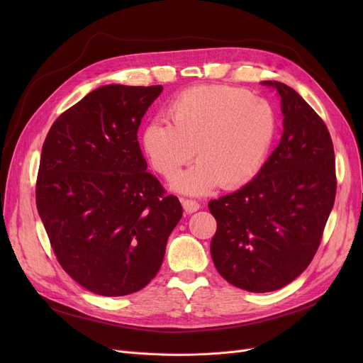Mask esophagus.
I'll use <instances>...</instances> for the list:
<instances>
[{
    "mask_svg": "<svg viewBox=\"0 0 363 363\" xmlns=\"http://www.w3.org/2000/svg\"><path fill=\"white\" fill-rule=\"evenodd\" d=\"M182 207H184V211H185L186 213H194V212H197L199 208H200V204H199L196 200L184 199V200H182Z\"/></svg>",
    "mask_w": 363,
    "mask_h": 363,
    "instance_id": "esophagus-1",
    "label": "esophagus"
}]
</instances>
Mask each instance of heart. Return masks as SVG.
Wrapping results in <instances>:
<instances>
[{
    "label": "heart",
    "mask_w": 363,
    "mask_h": 363,
    "mask_svg": "<svg viewBox=\"0 0 363 363\" xmlns=\"http://www.w3.org/2000/svg\"><path fill=\"white\" fill-rule=\"evenodd\" d=\"M169 123L155 121L143 132L145 156L159 175L175 179V189L203 196L220 182L237 186L263 166L277 135L272 104L247 89L203 85L181 92L167 107Z\"/></svg>",
    "instance_id": "obj_1"
}]
</instances>
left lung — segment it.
Wrapping results in <instances>:
<instances>
[{
  "label": "left lung",
  "instance_id": "1",
  "mask_svg": "<svg viewBox=\"0 0 363 363\" xmlns=\"http://www.w3.org/2000/svg\"><path fill=\"white\" fill-rule=\"evenodd\" d=\"M263 85L274 86L281 97V141L256 178L208 203L218 222L211 242L216 269L252 293L279 290L308 268L337 191L327 125L289 85Z\"/></svg>",
  "mask_w": 363,
  "mask_h": 363
}]
</instances>
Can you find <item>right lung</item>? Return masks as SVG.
Masks as SVG:
<instances>
[{
  "label": "right lung",
  "instance_id": "1",
  "mask_svg": "<svg viewBox=\"0 0 363 363\" xmlns=\"http://www.w3.org/2000/svg\"><path fill=\"white\" fill-rule=\"evenodd\" d=\"M162 85L94 89L48 130L36 208L62 268L88 291H140L159 272L182 206L147 172L141 119Z\"/></svg>",
  "mask_w": 363,
  "mask_h": 363
}]
</instances>
